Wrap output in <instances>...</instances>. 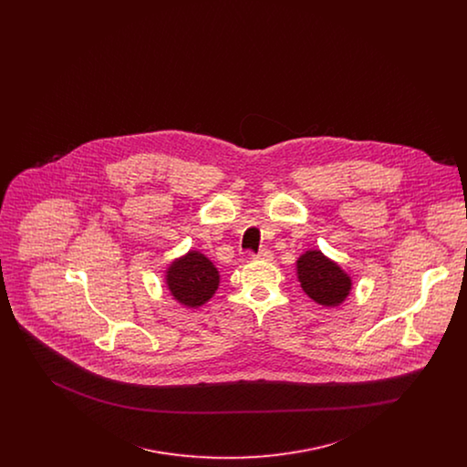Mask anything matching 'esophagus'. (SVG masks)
I'll return each instance as SVG.
<instances>
[{
  "label": "esophagus",
  "instance_id": "1",
  "mask_svg": "<svg viewBox=\"0 0 467 467\" xmlns=\"http://www.w3.org/2000/svg\"><path fill=\"white\" fill-rule=\"evenodd\" d=\"M254 259H257V261H271V259H273V252L267 250V248H263V250H259V252L254 255Z\"/></svg>",
  "mask_w": 467,
  "mask_h": 467
}]
</instances>
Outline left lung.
<instances>
[{"mask_svg": "<svg viewBox=\"0 0 467 467\" xmlns=\"http://www.w3.org/2000/svg\"><path fill=\"white\" fill-rule=\"evenodd\" d=\"M297 278L311 299L324 306L343 303L352 287L350 276L318 250H310L299 257Z\"/></svg>", "mask_w": 467, "mask_h": 467, "instance_id": "8db88e82", "label": "left lung"}]
</instances>
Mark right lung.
I'll list each match as a JSON object with an SVG mask.
<instances>
[{"label": "right lung", "mask_w": 467, "mask_h": 467, "mask_svg": "<svg viewBox=\"0 0 467 467\" xmlns=\"http://www.w3.org/2000/svg\"><path fill=\"white\" fill-rule=\"evenodd\" d=\"M166 282L177 301L196 308L215 294L219 287V271L200 252H189L170 266Z\"/></svg>", "instance_id": "add662e5"}]
</instances>
